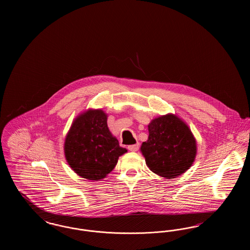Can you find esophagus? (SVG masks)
I'll return each instance as SVG.
<instances>
[{
	"instance_id": "34e87169",
	"label": "esophagus",
	"mask_w": 250,
	"mask_h": 250,
	"mask_svg": "<svg viewBox=\"0 0 250 250\" xmlns=\"http://www.w3.org/2000/svg\"><path fill=\"white\" fill-rule=\"evenodd\" d=\"M139 147H140V144L137 143V144H134V145H129L127 148L131 152H137L139 150Z\"/></svg>"
}]
</instances>
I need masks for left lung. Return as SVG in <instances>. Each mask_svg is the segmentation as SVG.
Instances as JSON below:
<instances>
[{"label": "left lung", "mask_w": 250, "mask_h": 250, "mask_svg": "<svg viewBox=\"0 0 250 250\" xmlns=\"http://www.w3.org/2000/svg\"><path fill=\"white\" fill-rule=\"evenodd\" d=\"M149 137L141 151L146 165L159 176L172 179L186 172L193 164L197 143L188 125L174 114L153 120Z\"/></svg>", "instance_id": "8db88e82"}]
</instances>
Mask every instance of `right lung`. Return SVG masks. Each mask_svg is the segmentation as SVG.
Instances as JSON below:
<instances>
[{
  "label": "right lung",
  "mask_w": 250,
  "mask_h": 250,
  "mask_svg": "<svg viewBox=\"0 0 250 250\" xmlns=\"http://www.w3.org/2000/svg\"><path fill=\"white\" fill-rule=\"evenodd\" d=\"M102 109H88L74 120L64 142L68 165L81 177L98 181L115 167L127 152L107 127Z\"/></svg>",
  "instance_id": "add662e5"
}]
</instances>
